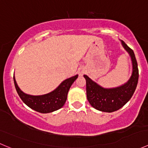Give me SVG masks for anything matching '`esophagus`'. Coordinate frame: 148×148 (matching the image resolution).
Masks as SVG:
<instances>
[{"label": "esophagus", "instance_id": "esophagus-1", "mask_svg": "<svg viewBox=\"0 0 148 148\" xmlns=\"http://www.w3.org/2000/svg\"><path fill=\"white\" fill-rule=\"evenodd\" d=\"M85 71H84V69H79V75H83L84 74V73Z\"/></svg>", "mask_w": 148, "mask_h": 148}]
</instances>
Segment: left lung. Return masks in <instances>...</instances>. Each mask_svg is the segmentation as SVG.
Segmentation results:
<instances>
[{
	"mask_svg": "<svg viewBox=\"0 0 148 148\" xmlns=\"http://www.w3.org/2000/svg\"><path fill=\"white\" fill-rule=\"evenodd\" d=\"M122 44L130 56L132 63V75L127 82L118 87L106 89L92 81L88 76L84 75L88 101L94 108L99 111L112 112L118 110L131 99L138 85L139 71L135 53L123 41Z\"/></svg>",
	"mask_w": 148,
	"mask_h": 148,
	"instance_id": "1",
	"label": "left lung"
}]
</instances>
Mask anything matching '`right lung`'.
Wrapping results in <instances>:
<instances>
[{
	"instance_id": "add662e5",
	"label": "right lung",
	"mask_w": 148,
	"mask_h": 148,
	"mask_svg": "<svg viewBox=\"0 0 148 148\" xmlns=\"http://www.w3.org/2000/svg\"><path fill=\"white\" fill-rule=\"evenodd\" d=\"M78 77V75L70 77L60 84L59 86L50 93L44 95L34 96L24 93L20 89L13 77L15 87L17 93L23 102L35 111L41 113H49L59 110L64 105L67 99L68 92L71 84Z\"/></svg>"
}]
</instances>
